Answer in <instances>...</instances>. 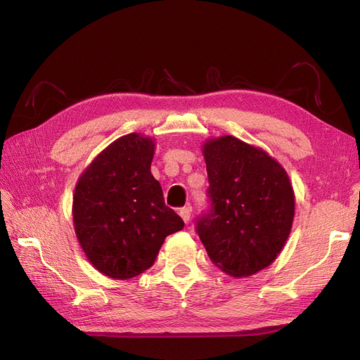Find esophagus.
Listing matches in <instances>:
<instances>
[{"instance_id":"esophagus-1","label":"esophagus","mask_w":360,"mask_h":360,"mask_svg":"<svg viewBox=\"0 0 360 360\" xmlns=\"http://www.w3.org/2000/svg\"><path fill=\"white\" fill-rule=\"evenodd\" d=\"M190 215H192V209H190V207H182V209H179V217H181L182 219H184L186 224L190 221Z\"/></svg>"}]
</instances>
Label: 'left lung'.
Returning <instances> with one entry per match:
<instances>
[{"mask_svg": "<svg viewBox=\"0 0 360 360\" xmlns=\"http://www.w3.org/2000/svg\"><path fill=\"white\" fill-rule=\"evenodd\" d=\"M210 198L196 232L212 263L232 277H249L281 252L294 221L289 176L262 148L233 136L204 143Z\"/></svg>", "mask_w": 360, "mask_h": 360, "instance_id": "left-lung-1", "label": "left lung"}]
</instances>
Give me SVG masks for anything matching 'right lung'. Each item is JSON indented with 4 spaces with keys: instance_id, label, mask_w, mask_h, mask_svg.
<instances>
[{
    "instance_id": "1",
    "label": "right lung",
    "mask_w": 360,
    "mask_h": 360,
    "mask_svg": "<svg viewBox=\"0 0 360 360\" xmlns=\"http://www.w3.org/2000/svg\"><path fill=\"white\" fill-rule=\"evenodd\" d=\"M153 155L150 137L122 136L89 164L75 186V235L91 264L106 277L127 280L145 272L167 236L184 227L153 178Z\"/></svg>"
}]
</instances>
